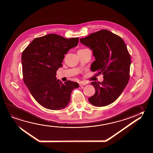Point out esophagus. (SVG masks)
Instances as JSON below:
<instances>
[{
    "mask_svg": "<svg viewBox=\"0 0 153 153\" xmlns=\"http://www.w3.org/2000/svg\"><path fill=\"white\" fill-rule=\"evenodd\" d=\"M79 84L80 86H82V85H85L86 82H84V81H80V82H79Z\"/></svg>",
    "mask_w": 153,
    "mask_h": 153,
    "instance_id": "esophagus-1",
    "label": "esophagus"
}]
</instances>
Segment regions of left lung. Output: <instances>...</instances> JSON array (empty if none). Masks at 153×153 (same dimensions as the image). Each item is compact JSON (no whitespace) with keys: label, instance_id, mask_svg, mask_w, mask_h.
<instances>
[{"label":"left lung","instance_id":"obj_1","mask_svg":"<svg viewBox=\"0 0 153 153\" xmlns=\"http://www.w3.org/2000/svg\"><path fill=\"white\" fill-rule=\"evenodd\" d=\"M80 41L93 50L95 57L91 70L103 74L102 82H91L95 93L88 100L98 107L109 105L118 98L130 79L131 57L126 45L120 37L106 29Z\"/></svg>","mask_w":153,"mask_h":153}]
</instances>
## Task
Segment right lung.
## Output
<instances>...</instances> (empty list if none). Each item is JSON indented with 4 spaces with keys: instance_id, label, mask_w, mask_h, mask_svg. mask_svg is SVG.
Masks as SVG:
<instances>
[{
    "instance_id": "right-lung-1",
    "label": "right lung",
    "mask_w": 153,
    "mask_h": 153,
    "mask_svg": "<svg viewBox=\"0 0 153 153\" xmlns=\"http://www.w3.org/2000/svg\"><path fill=\"white\" fill-rule=\"evenodd\" d=\"M79 37L65 39L50 34L34 39L21 56L24 83L31 95L42 106L50 110L65 108L77 82L64 83L56 77L57 71L71 48L76 47Z\"/></svg>"
}]
</instances>
